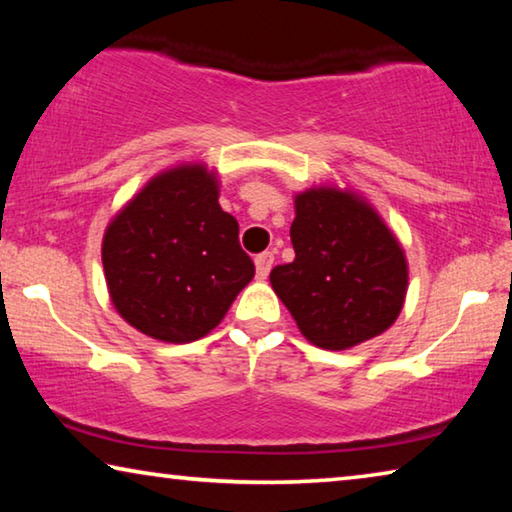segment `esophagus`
Listing matches in <instances>:
<instances>
[{"label":"esophagus","instance_id":"1","mask_svg":"<svg viewBox=\"0 0 512 512\" xmlns=\"http://www.w3.org/2000/svg\"><path fill=\"white\" fill-rule=\"evenodd\" d=\"M273 253H262L255 257V266H257V277L259 280H264V277L271 273V266H273Z\"/></svg>","mask_w":512,"mask_h":512}]
</instances>
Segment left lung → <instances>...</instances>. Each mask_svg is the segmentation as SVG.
<instances>
[{
    "mask_svg": "<svg viewBox=\"0 0 512 512\" xmlns=\"http://www.w3.org/2000/svg\"><path fill=\"white\" fill-rule=\"evenodd\" d=\"M296 259L271 271V287L302 336L348 350L386 332L400 316L409 268L386 223L352 192L314 187L296 196Z\"/></svg>",
    "mask_w": 512,
    "mask_h": 512,
    "instance_id": "obj_1",
    "label": "left lung"
}]
</instances>
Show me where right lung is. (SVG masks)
<instances>
[{"label":"right lung","instance_id":"right-lung-1","mask_svg":"<svg viewBox=\"0 0 512 512\" xmlns=\"http://www.w3.org/2000/svg\"><path fill=\"white\" fill-rule=\"evenodd\" d=\"M101 259L119 316L164 343L212 332L255 275L239 223L221 210L219 183L203 164L155 176L110 221Z\"/></svg>","mask_w":512,"mask_h":512}]
</instances>
